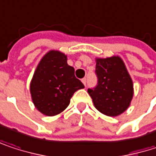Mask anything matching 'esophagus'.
<instances>
[{"mask_svg":"<svg viewBox=\"0 0 156 156\" xmlns=\"http://www.w3.org/2000/svg\"><path fill=\"white\" fill-rule=\"evenodd\" d=\"M81 81H82V83L86 86V84H87V79H86V78H82V80H81Z\"/></svg>","mask_w":156,"mask_h":156,"instance_id":"34e87169","label":"esophagus"}]
</instances>
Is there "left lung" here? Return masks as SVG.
<instances>
[{
    "mask_svg": "<svg viewBox=\"0 0 156 156\" xmlns=\"http://www.w3.org/2000/svg\"><path fill=\"white\" fill-rule=\"evenodd\" d=\"M97 85L88 88L94 107L103 114L115 117L124 112L133 97V82L119 56L95 59Z\"/></svg>",
    "mask_w": 156,
    "mask_h": 156,
    "instance_id": "obj_1",
    "label": "left lung"
}]
</instances>
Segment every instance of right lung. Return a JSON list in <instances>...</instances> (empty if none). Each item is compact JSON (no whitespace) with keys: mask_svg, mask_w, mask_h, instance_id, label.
<instances>
[{"mask_svg":"<svg viewBox=\"0 0 156 156\" xmlns=\"http://www.w3.org/2000/svg\"><path fill=\"white\" fill-rule=\"evenodd\" d=\"M74 73L67 55L59 51L51 50L42 58L30 83L32 101L40 112L54 116L69 106L73 94L85 87Z\"/></svg>","mask_w":156,"mask_h":156,"instance_id":"right-lung-1","label":"right lung"}]
</instances>
